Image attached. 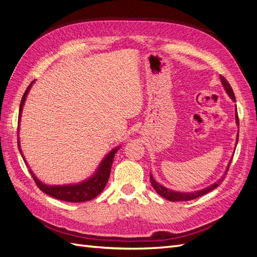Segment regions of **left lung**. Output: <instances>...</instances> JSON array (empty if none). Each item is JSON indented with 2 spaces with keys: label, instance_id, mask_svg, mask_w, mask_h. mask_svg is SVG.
I'll return each mask as SVG.
<instances>
[{
  "label": "left lung",
  "instance_id": "obj_1",
  "mask_svg": "<svg viewBox=\"0 0 257 257\" xmlns=\"http://www.w3.org/2000/svg\"><path fill=\"white\" fill-rule=\"evenodd\" d=\"M220 79H221V82H222V84H223V87H224L225 91H226V93L228 94V96H229L232 100H234V102H236V97H235V94H234V91H232V89H231V87H230V84L228 83V81H227L226 79H225L223 76H220ZM235 115H236V123H237V125L239 126V119H238V113H237V107H236V113H235ZM238 137H239V131H238V134H237L236 146H237V143H238ZM230 162H231V161H229L226 170H225L224 175L219 179V180H217V181L214 182V183H212L211 185L207 186V188H205V189H203V190H198V191H195V192H188V193H184V192L182 193V192H177V191L169 190V189L165 188V186H163L162 184H160L159 182L155 181L154 179H153V177H152V175L150 174L151 184H152V186H153V189H154L155 191H157V193L159 194V195H161L162 197H164V198L167 199V200H170V201H186V200L195 199V198H197V197H200V196L205 195V194L209 193L210 191L214 190L215 188H217V186H219V185L222 183V181L225 179V175L227 174V170H228V168H229Z\"/></svg>",
  "mask_w": 257,
  "mask_h": 257
}]
</instances>
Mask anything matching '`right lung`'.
<instances>
[{
  "label": "right lung",
  "mask_w": 257,
  "mask_h": 257,
  "mask_svg": "<svg viewBox=\"0 0 257 257\" xmlns=\"http://www.w3.org/2000/svg\"><path fill=\"white\" fill-rule=\"evenodd\" d=\"M35 80L30 83L29 87L27 88L25 94L22 96L21 103H20V108H19V119H18V127L20 124V118H21V112L23 109V105H25V102L28 96V93L32 87V84L34 83ZM19 136V135H18ZM18 148L19 151L21 153V157L23 158V161L26 162V164L28 165L27 161L25 160V157H23L21 148H20V143L18 139ZM120 149V146H118L114 149H112L109 153H108L106 157L103 159V161L100 162L99 166L95 170V173L93 174L91 177L88 179H85L82 182L76 183V184H65V185H49V184H45L41 180H38L36 176L33 174V172L31 169L30 174L32 175L34 181L36 185L40 188L44 193L47 194V195L57 198L60 200H64V201H69V203H82V201H88L93 198H95L98 194L103 192L105 189L106 183L109 179L110 176V170L112 166V162L114 159V155ZM29 167V166H28Z\"/></svg>",
  "instance_id": "obj_1"
}]
</instances>
